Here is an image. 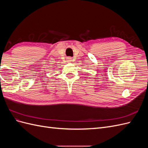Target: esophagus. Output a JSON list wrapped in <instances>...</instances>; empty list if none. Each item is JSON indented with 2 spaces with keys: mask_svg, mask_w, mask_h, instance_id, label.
<instances>
[{
  "mask_svg": "<svg viewBox=\"0 0 148 148\" xmlns=\"http://www.w3.org/2000/svg\"><path fill=\"white\" fill-rule=\"evenodd\" d=\"M71 60H72V58H71V57L68 58V61L69 62H71Z\"/></svg>",
  "mask_w": 148,
  "mask_h": 148,
  "instance_id": "34e87169",
  "label": "esophagus"
}]
</instances>
